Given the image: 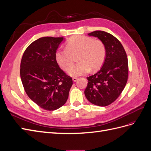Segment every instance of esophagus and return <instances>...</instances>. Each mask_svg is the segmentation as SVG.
Here are the masks:
<instances>
[{
    "instance_id": "obj_1",
    "label": "esophagus",
    "mask_w": 151,
    "mask_h": 151,
    "mask_svg": "<svg viewBox=\"0 0 151 151\" xmlns=\"http://www.w3.org/2000/svg\"><path fill=\"white\" fill-rule=\"evenodd\" d=\"M78 77H72V80H73V81L74 82H76L77 80H78Z\"/></svg>"
}]
</instances>
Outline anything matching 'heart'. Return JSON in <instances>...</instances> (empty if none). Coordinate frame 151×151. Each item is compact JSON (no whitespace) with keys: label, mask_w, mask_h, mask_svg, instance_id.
I'll use <instances>...</instances> for the list:
<instances>
[{"label":"heart","mask_w":151,"mask_h":151,"mask_svg":"<svg viewBox=\"0 0 151 151\" xmlns=\"http://www.w3.org/2000/svg\"><path fill=\"white\" fill-rule=\"evenodd\" d=\"M77 54L79 62L71 66L73 57ZM106 57V48L99 40H93L83 35L74 36L68 40L65 49L58 48L55 53V60L63 70L72 76L86 74L89 70H96L101 66ZM71 67H70V66Z\"/></svg>","instance_id":"obj_1"}]
</instances>
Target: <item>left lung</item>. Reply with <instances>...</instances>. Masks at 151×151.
<instances>
[{
    "mask_svg": "<svg viewBox=\"0 0 151 151\" xmlns=\"http://www.w3.org/2000/svg\"><path fill=\"white\" fill-rule=\"evenodd\" d=\"M88 35L103 43L106 57L101 69L87 77L88 83L84 94L91 103L106 106L115 101L127 84L129 75L127 53L120 41L107 32L94 31Z\"/></svg>",
    "mask_w": 151,
    "mask_h": 151,
    "instance_id": "1",
    "label": "left lung"
}]
</instances>
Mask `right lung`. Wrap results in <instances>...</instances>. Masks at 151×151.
I'll return each instance as SVG.
<instances>
[{"label":"right lung","instance_id":"right-lung-1","mask_svg":"<svg viewBox=\"0 0 151 151\" xmlns=\"http://www.w3.org/2000/svg\"><path fill=\"white\" fill-rule=\"evenodd\" d=\"M63 37L47 36L31 43L20 65L22 85L28 97L45 110L53 111L64 104L73 82L59 67L55 53Z\"/></svg>","mask_w":151,"mask_h":151}]
</instances>
